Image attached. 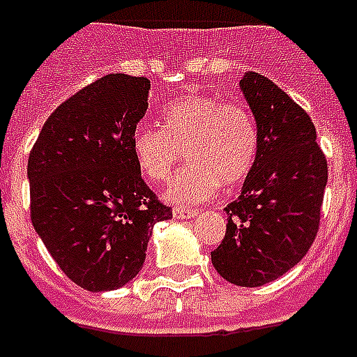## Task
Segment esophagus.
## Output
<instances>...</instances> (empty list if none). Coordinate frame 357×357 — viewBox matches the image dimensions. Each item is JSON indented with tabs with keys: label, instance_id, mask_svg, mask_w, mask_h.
<instances>
[{
	"label": "esophagus",
	"instance_id": "1",
	"mask_svg": "<svg viewBox=\"0 0 357 357\" xmlns=\"http://www.w3.org/2000/svg\"><path fill=\"white\" fill-rule=\"evenodd\" d=\"M199 214V211L197 208H186V207H175L173 208V216L175 218H194V216H197Z\"/></svg>",
	"mask_w": 357,
	"mask_h": 357
}]
</instances>
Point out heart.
<instances>
[{
    "label": "heart",
    "instance_id": "obj_1",
    "mask_svg": "<svg viewBox=\"0 0 357 357\" xmlns=\"http://www.w3.org/2000/svg\"><path fill=\"white\" fill-rule=\"evenodd\" d=\"M162 128L141 124L131 135V154L149 181L169 178L186 150L190 162L171 181L167 197L199 203L222 186L231 188L250 175L259 133L250 111L235 101L207 96L178 99L163 111Z\"/></svg>",
    "mask_w": 357,
    "mask_h": 357
}]
</instances>
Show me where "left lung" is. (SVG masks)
Instances as JSON below:
<instances>
[{
    "label": "left lung",
    "mask_w": 357,
    "mask_h": 357,
    "mask_svg": "<svg viewBox=\"0 0 357 357\" xmlns=\"http://www.w3.org/2000/svg\"><path fill=\"white\" fill-rule=\"evenodd\" d=\"M241 90L258 124V156L226 207V235L211 259L227 282L258 288L299 264L314 243L328 160L307 111L282 88L250 71Z\"/></svg>",
    "instance_id": "1"
}]
</instances>
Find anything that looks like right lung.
I'll return each instance as SVG.
<instances>
[{
  "label": "right lung",
  "mask_w": 357,
  "mask_h": 357,
  "mask_svg": "<svg viewBox=\"0 0 357 357\" xmlns=\"http://www.w3.org/2000/svg\"><path fill=\"white\" fill-rule=\"evenodd\" d=\"M150 80L111 73L66 99L29 152L31 224L67 278L88 291L137 277L158 222V199L131 154Z\"/></svg>",
  "instance_id": "obj_1"
}]
</instances>
